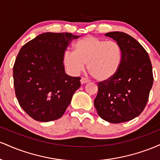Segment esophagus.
<instances>
[{
	"instance_id": "34e87169",
	"label": "esophagus",
	"mask_w": 160,
	"mask_h": 160,
	"mask_svg": "<svg viewBox=\"0 0 160 160\" xmlns=\"http://www.w3.org/2000/svg\"><path fill=\"white\" fill-rule=\"evenodd\" d=\"M89 82V80H88V79L84 78H82L81 80H80V82H81L82 85H83V84L87 83V82Z\"/></svg>"
}]
</instances>
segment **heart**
<instances>
[{
    "label": "heart",
    "instance_id": "b5f03b06",
    "mask_svg": "<svg viewBox=\"0 0 160 160\" xmlns=\"http://www.w3.org/2000/svg\"><path fill=\"white\" fill-rule=\"evenodd\" d=\"M122 49L117 42L87 36L74 44V52L66 50L63 54L64 65L70 72L78 74L85 68L98 81L113 78L120 68Z\"/></svg>",
    "mask_w": 160,
    "mask_h": 160
}]
</instances>
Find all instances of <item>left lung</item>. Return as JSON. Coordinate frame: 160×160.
I'll use <instances>...</instances> for the list:
<instances>
[{
	"label": "left lung",
	"instance_id": "8db88e82",
	"mask_svg": "<svg viewBox=\"0 0 160 160\" xmlns=\"http://www.w3.org/2000/svg\"><path fill=\"white\" fill-rule=\"evenodd\" d=\"M105 36L122 49V61L111 79L99 82L94 101L99 117L112 123L127 122L144 111L153 82L151 62L136 40L123 32H112Z\"/></svg>",
	"mask_w": 160,
	"mask_h": 160
}]
</instances>
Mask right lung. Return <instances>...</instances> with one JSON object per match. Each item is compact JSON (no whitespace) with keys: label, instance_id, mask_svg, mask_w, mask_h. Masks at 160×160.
I'll list each match as a JSON object with an SVG mask.
<instances>
[{"label":"right lung","instance_id":"add662e5","mask_svg":"<svg viewBox=\"0 0 160 160\" xmlns=\"http://www.w3.org/2000/svg\"><path fill=\"white\" fill-rule=\"evenodd\" d=\"M79 36L46 32L25 43L13 66L14 87L21 108L34 120L49 122L62 117L80 78L65 73L63 54Z\"/></svg>","mask_w":160,"mask_h":160}]
</instances>
